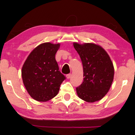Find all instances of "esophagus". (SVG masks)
<instances>
[{
  "label": "esophagus",
  "instance_id": "34e87169",
  "mask_svg": "<svg viewBox=\"0 0 135 135\" xmlns=\"http://www.w3.org/2000/svg\"><path fill=\"white\" fill-rule=\"evenodd\" d=\"M71 76V74H68L66 75V77H67V79H68L70 78Z\"/></svg>",
  "mask_w": 135,
  "mask_h": 135
}]
</instances>
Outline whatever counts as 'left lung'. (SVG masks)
Instances as JSON below:
<instances>
[{"mask_svg":"<svg viewBox=\"0 0 135 135\" xmlns=\"http://www.w3.org/2000/svg\"><path fill=\"white\" fill-rule=\"evenodd\" d=\"M83 67V81L76 88L80 99L94 102L104 97L110 89L114 75L113 64L107 52L93 43H73Z\"/></svg>","mask_w":135,"mask_h":135,"instance_id":"left-lung-1","label":"left lung"}]
</instances>
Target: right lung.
Here are the masks:
<instances>
[{"instance_id": "add662e5", "label": "right lung", "mask_w": 135, "mask_h": 135, "mask_svg": "<svg viewBox=\"0 0 135 135\" xmlns=\"http://www.w3.org/2000/svg\"><path fill=\"white\" fill-rule=\"evenodd\" d=\"M59 47V43H42L30 54L22 66L23 83L30 97L37 101H47L56 96L65 79L55 59Z\"/></svg>"}]
</instances>
